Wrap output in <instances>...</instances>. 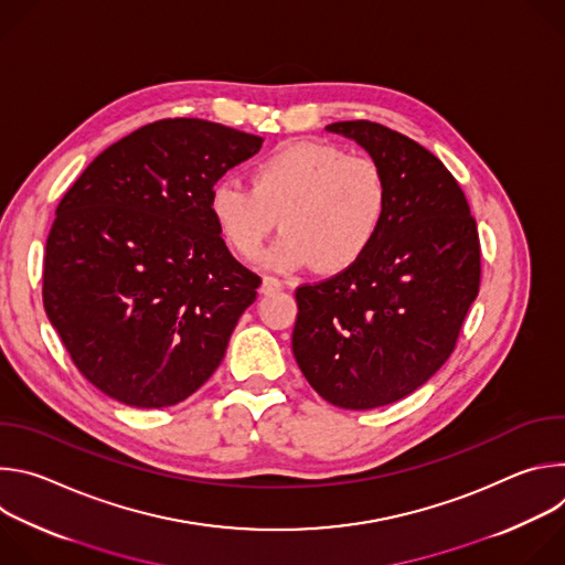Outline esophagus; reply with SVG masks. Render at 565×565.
Instances as JSON below:
<instances>
[{"mask_svg":"<svg viewBox=\"0 0 565 565\" xmlns=\"http://www.w3.org/2000/svg\"><path fill=\"white\" fill-rule=\"evenodd\" d=\"M284 288V284L277 279V277H264V281H262V292L264 295H270V292H277V290H281Z\"/></svg>","mask_w":565,"mask_h":565,"instance_id":"34e87169","label":"esophagus"}]
</instances>
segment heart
Instances as JSON below:
<instances>
[{"mask_svg":"<svg viewBox=\"0 0 565 565\" xmlns=\"http://www.w3.org/2000/svg\"><path fill=\"white\" fill-rule=\"evenodd\" d=\"M207 207L241 259H255L264 250L279 218L284 234L266 255V266L288 273L317 264L340 273L375 244L388 207V185L371 158L297 140L259 160L253 188L218 179Z\"/></svg>","mask_w":565,"mask_h":565,"instance_id":"1","label":"heart"}]
</instances>
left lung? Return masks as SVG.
<instances>
[{"label":"left lung","instance_id":"left-lung-1","mask_svg":"<svg viewBox=\"0 0 565 565\" xmlns=\"http://www.w3.org/2000/svg\"><path fill=\"white\" fill-rule=\"evenodd\" d=\"M327 131L369 151L388 207L355 266L297 288L292 353L321 397L362 412L407 397L447 362L478 295L480 244L460 185L429 149L369 120Z\"/></svg>","mask_w":565,"mask_h":565}]
</instances>
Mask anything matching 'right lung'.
I'll return each mask as SVG.
<instances>
[{
  "label": "right lung",
  "mask_w": 565,
  "mask_h": 565,
  "mask_svg": "<svg viewBox=\"0 0 565 565\" xmlns=\"http://www.w3.org/2000/svg\"><path fill=\"white\" fill-rule=\"evenodd\" d=\"M262 142L210 120H156L96 156L62 196L44 310L105 395L172 407L221 364L262 279L230 255L207 199Z\"/></svg>",
  "instance_id": "right-lung-1"
}]
</instances>
